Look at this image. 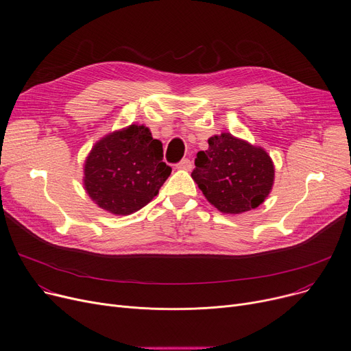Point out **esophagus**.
<instances>
[{
    "mask_svg": "<svg viewBox=\"0 0 351 351\" xmlns=\"http://www.w3.org/2000/svg\"><path fill=\"white\" fill-rule=\"evenodd\" d=\"M177 169H181V170H191L193 169V162L190 158H182L180 162H177Z\"/></svg>",
    "mask_w": 351,
    "mask_h": 351,
    "instance_id": "obj_1",
    "label": "esophagus"
}]
</instances>
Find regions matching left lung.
<instances>
[{"label":"left lung","mask_w":351,"mask_h":351,"mask_svg":"<svg viewBox=\"0 0 351 351\" xmlns=\"http://www.w3.org/2000/svg\"><path fill=\"white\" fill-rule=\"evenodd\" d=\"M198 152L191 177L215 208L225 214L254 210L272 190L274 164L261 147L222 133Z\"/></svg>","instance_id":"left-lung-1"}]
</instances>
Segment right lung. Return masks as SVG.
I'll return each mask as SVG.
<instances>
[{
    "label": "right lung",
    "instance_id": "obj_1",
    "mask_svg": "<svg viewBox=\"0 0 351 351\" xmlns=\"http://www.w3.org/2000/svg\"><path fill=\"white\" fill-rule=\"evenodd\" d=\"M170 174L161 141L132 125L96 143L85 164V189L100 208L129 215L149 204Z\"/></svg>",
    "mask_w": 351,
    "mask_h": 351
}]
</instances>
